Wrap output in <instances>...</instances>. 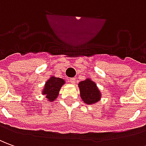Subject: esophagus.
<instances>
[{"mask_svg":"<svg viewBox=\"0 0 146 146\" xmlns=\"http://www.w3.org/2000/svg\"><path fill=\"white\" fill-rule=\"evenodd\" d=\"M69 82L72 83V84H75L76 83V79H75V78H71V79H69Z\"/></svg>","mask_w":146,"mask_h":146,"instance_id":"obj_1","label":"esophagus"}]
</instances>
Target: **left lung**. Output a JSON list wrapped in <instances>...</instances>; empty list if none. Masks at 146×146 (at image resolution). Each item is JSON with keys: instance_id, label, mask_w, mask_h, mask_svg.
Returning a JSON list of instances; mask_svg holds the SVG:
<instances>
[{"instance_id": "8db88e82", "label": "left lung", "mask_w": 146, "mask_h": 146, "mask_svg": "<svg viewBox=\"0 0 146 146\" xmlns=\"http://www.w3.org/2000/svg\"><path fill=\"white\" fill-rule=\"evenodd\" d=\"M80 97L86 104L90 105L98 102L101 98V93L96 83L91 79H86L79 83Z\"/></svg>"}]
</instances>
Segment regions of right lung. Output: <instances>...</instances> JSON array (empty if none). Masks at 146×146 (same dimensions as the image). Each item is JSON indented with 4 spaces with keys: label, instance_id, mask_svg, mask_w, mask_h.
Returning <instances> with one entry per match:
<instances>
[{
    "label": "right lung",
    "instance_id": "obj_1",
    "mask_svg": "<svg viewBox=\"0 0 146 146\" xmlns=\"http://www.w3.org/2000/svg\"><path fill=\"white\" fill-rule=\"evenodd\" d=\"M64 83L65 81L63 79L52 76L45 83L42 94L46 95V98H48V101L53 102L58 97L60 90Z\"/></svg>",
    "mask_w": 146,
    "mask_h": 146
}]
</instances>
